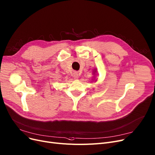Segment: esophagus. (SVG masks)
Masks as SVG:
<instances>
[{"mask_svg":"<svg viewBox=\"0 0 155 155\" xmlns=\"http://www.w3.org/2000/svg\"><path fill=\"white\" fill-rule=\"evenodd\" d=\"M73 78L74 79H78L79 78V74L77 72H74L73 75Z\"/></svg>","mask_w":155,"mask_h":155,"instance_id":"34e87169","label":"esophagus"}]
</instances>
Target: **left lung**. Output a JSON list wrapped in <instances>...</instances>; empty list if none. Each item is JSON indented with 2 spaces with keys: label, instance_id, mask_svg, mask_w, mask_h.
<instances>
[{
  "label": "left lung",
  "instance_id": "obj_1",
  "mask_svg": "<svg viewBox=\"0 0 155 155\" xmlns=\"http://www.w3.org/2000/svg\"><path fill=\"white\" fill-rule=\"evenodd\" d=\"M96 72H97V69H95L94 70V72H93V73H94V75H95V73H96ZM95 78L94 77V79H95Z\"/></svg>",
  "mask_w": 155,
  "mask_h": 155
}]
</instances>
